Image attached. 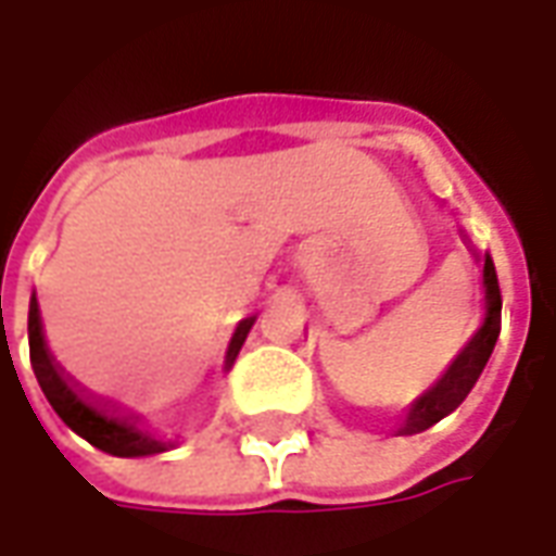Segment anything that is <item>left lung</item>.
Instances as JSON below:
<instances>
[{
  "label": "left lung",
  "mask_w": 556,
  "mask_h": 556,
  "mask_svg": "<svg viewBox=\"0 0 556 556\" xmlns=\"http://www.w3.org/2000/svg\"><path fill=\"white\" fill-rule=\"evenodd\" d=\"M482 289H485V321L479 327L473 339L467 342L462 354L450 363V369L441 375V381L434 387H429L422 396L410 405L408 417H405V426L399 429V434H417V431H426L434 422H441L446 414H453L462 402L467 399V393L473 390V384L479 381V375L489 363L491 351H494V342L501 337V286H497V274H494V262L491 255L485 253L482 258Z\"/></svg>",
  "instance_id": "8db88e82"
}]
</instances>
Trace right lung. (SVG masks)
I'll return each instance as SVG.
<instances>
[{
	"label": "right lung",
	"instance_id": "right-lung-1",
	"mask_svg": "<svg viewBox=\"0 0 556 556\" xmlns=\"http://www.w3.org/2000/svg\"><path fill=\"white\" fill-rule=\"evenodd\" d=\"M255 318H243L235 337L229 342V354H226V369H229L238 351H241L243 339L250 333ZM29 357L35 378L41 384L43 396L53 405V410L62 417L67 429H74L79 438H86L91 446H98L103 453L122 455V458H137V455H157L166 453L175 443H166L154 438L151 431L139 429L137 417H122L106 405H98L79 393L77 387L71 384V378L62 372V366L53 361V354L43 342L41 330V309H38V298L31 294L29 301Z\"/></svg>",
	"mask_w": 556,
	"mask_h": 556
}]
</instances>
